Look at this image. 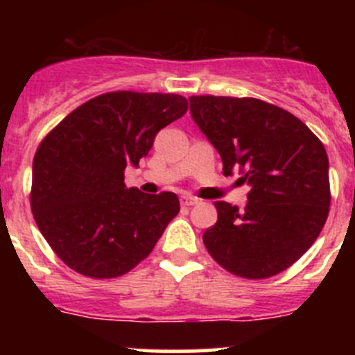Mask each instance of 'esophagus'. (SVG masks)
<instances>
[{"label":"esophagus","instance_id":"esophagus-1","mask_svg":"<svg viewBox=\"0 0 355 355\" xmlns=\"http://www.w3.org/2000/svg\"><path fill=\"white\" fill-rule=\"evenodd\" d=\"M180 202H182V206H194V204L199 202V199L192 198V196H182Z\"/></svg>","mask_w":355,"mask_h":355}]
</instances>
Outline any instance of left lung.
<instances>
[{"mask_svg": "<svg viewBox=\"0 0 355 355\" xmlns=\"http://www.w3.org/2000/svg\"><path fill=\"white\" fill-rule=\"evenodd\" d=\"M191 113L220 153L223 175L250 187L244 211L218 200L202 242L214 261L249 280L292 266L320 235L330 211L324 146L287 110L256 98L191 96Z\"/></svg>", "mask_w": 355, "mask_h": 355, "instance_id": "8db88e82", "label": "left lung"}]
</instances>
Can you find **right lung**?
I'll return each instance as SVG.
<instances>
[{
    "label": "right lung",
    "instance_id": "right-lung-1",
    "mask_svg": "<svg viewBox=\"0 0 355 355\" xmlns=\"http://www.w3.org/2000/svg\"><path fill=\"white\" fill-rule=\"evenodd\" d=\"M187 108L178 94L106 92L42 139L32 163L31 209L68 268L105 280L128 273L151 254L180 202L173 192L127 189L123 173Z\"/></svg>",
    "mask_w": 355,
    "mask_h": 355
}]
</instances>
